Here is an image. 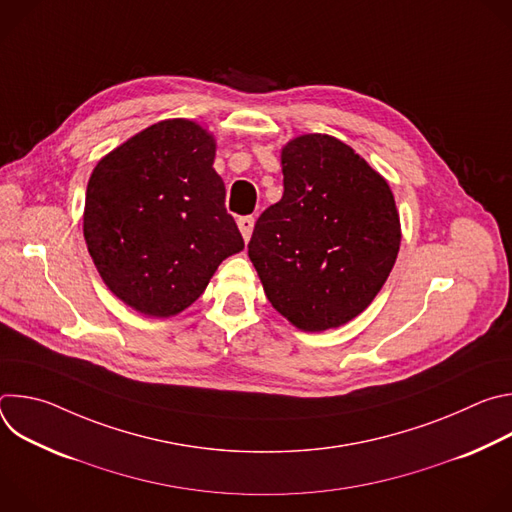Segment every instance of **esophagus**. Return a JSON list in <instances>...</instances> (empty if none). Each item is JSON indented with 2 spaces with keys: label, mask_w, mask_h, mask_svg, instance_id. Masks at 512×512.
<instances>
[{
  "label": "esophagus",
  "mask_w": 512,
  "mask_h": 512,
  "mask_svg": "<svg viewBox=\"0 0 512 512\" xmlns=\"http://www.w3.org/2000/svg\"><path fill=\"white\" fill-rule=\"evenodd\" d=\"M237 225H239V231H241V235H243V239L247 243L251 239V233H253V227H255V218L253 216H241L239 221H237Z\"/></svg>",
  "instance_id": "esophagus-1"
}]
</instances>
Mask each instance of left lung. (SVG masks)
Here are the masks:
<instances>
[{"label": "left lung", "instance_id": "8db88e82", "mask_svg": "<svg viewBox=\"0 0 512 512\" xmlns=\"http://www.w3.org/2000/svg\"><path fill=\"white\" fill-rule=\"evenodd\" d=\"M281 172L283 196L257 218L249 259L289 324L344 326L371 306L395 265V196L367 160L326 133L289 139Z\"/></svg>", "mask_w": 512, "mask_h": 512}]
</instances>
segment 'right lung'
I'll return each instance as SVG.
<instances>
[{"label":"right lung","mask_w":512,"mask_h":512,"mask_svg":"<svg viewBox=\"0 0 512 512\" xmlns=\"http://www.w3.org/2000/svg\"><path fill=\"white\" fill-rule=\"evenodd\" d=\"M214 156L208 129L166 119L117 145L89 178L87 249L113 296L143 316L184 312L218 265L245 249Z\"/></svg>","instance_id":"obj_1"}]
</instances>
